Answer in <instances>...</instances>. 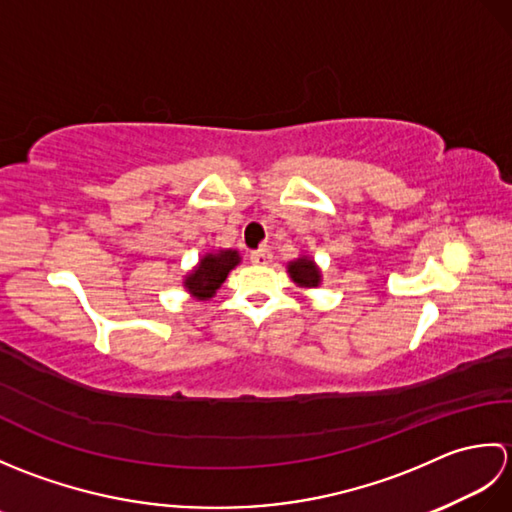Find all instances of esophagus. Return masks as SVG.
I'll return each instance as SVG.
<instances>
[{
  "mask_svg": "<svg viewBox=\"0 0 512 512\" xmlns=\"http://www.w3.org/2000/svg\"><path fill=\"white\" fill-rule=\"evenodd\" d=\"M270 259H273V253H270V248H259L250 253V262L253 264H268Z\"/></svg>",
  "mask_w": 512,
  "mask_h": 512,
  "instance_id": "obj_1",
  "label": "esophagus"
}]
</instances>
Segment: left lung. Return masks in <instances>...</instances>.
I'll return each mask as SVG.
<instances>
[{"instance_id": "obj_1", "label": "left lung", "mask_w": 512, "mask_h": 512, "mask_svg": "<svg viewBox=\"0 0 512 512\" xmlns=\"http://www.w3.org/2000/svg\"><path fill=\"white\" fill-rule=\"evenodd\" d=\"M288 273H290V277L295 279L297 284H301V286H306V288L319 286L321 275H319V268L314 266L312 259L303 257V259H297V262H290Z\"/></svg>"}]
</instances>
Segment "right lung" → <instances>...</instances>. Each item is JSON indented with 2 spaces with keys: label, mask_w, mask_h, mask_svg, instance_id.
<instances>
[{
  "label": "right lung",
  "mask_w": 512,
  "mask_h": 512,
  "mask_svg": "<svg viewBox=\"0 0 512 512\" xmlns=\"http://www.w3.org/2000/svg\"><path fill=\"white\" fill-rule=\"evenodd\" d=\"M239 264L237 250H222V253H209L200 259V266L184 281L191 295L198 299H211L215 290L224 284L226 275Z\"/></svg>",
  "instance_id": "1"
}]
</instances>
